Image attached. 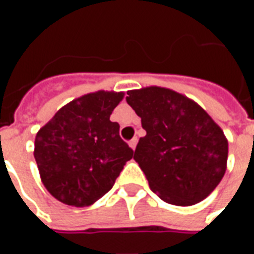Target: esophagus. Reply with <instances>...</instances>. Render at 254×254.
<instances>
[{
  "label": "esophagus",
  "instance_id": "1",
  "mask_svg": "<svg viewBox=\"0 0 254 254\" xmlns=\"http://www.w3.org/2000/svg\"><path fill=\"white\" fill-rule=\"evenodd\" d=\"M129 145H130V148L136 149V145H137V137H133L130 141H129Z\"/></svg>",
  "mask_w": 254,
  "mask_h": 254
}]
</instances>
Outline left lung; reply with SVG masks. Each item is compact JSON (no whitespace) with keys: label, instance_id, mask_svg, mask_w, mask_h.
Listing matches in <instances>:
<instances>
[{"label":"left lung","instance_id":"8db88e82","mask_svg":"<svg viewBox=\"0 0 254 254\" xmlns=\"http://www.w3.org/2000/svg\"><path fill=\"white\" fill-rule=\"evenodd\" d=\"M147 134L133 159L163 201L189 207L209 196L227 169L229 143L216 122L188 96L163 87L127 91Z\"/></svg>","mask_w":254,"mask_h":254}]
</instances>
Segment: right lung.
<instances>
[{
    "instance_id": "add662e5",
    "label": "right lung",
    "mask_w": 254,
    "mask_h": 254,
    "mask_svg": "<svg viewBox=\"0 0 254 254\" xmlns=\"http://www.w3.org/2000/svg\"><path fill=\"white\" fill-rule=\"evenodd\" d=\"M124 92L96 91L61 107L35 137L41 180L58 201L88 207L110 190L133 158L110 116Z\"/></svg>"
}]
</instances>
